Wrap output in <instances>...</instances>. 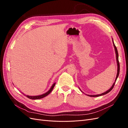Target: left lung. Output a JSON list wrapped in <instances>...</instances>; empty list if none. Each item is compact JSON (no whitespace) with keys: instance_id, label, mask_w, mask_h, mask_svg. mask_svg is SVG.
Returning a JSON list of instances; mask_svg holds the SVG:
<instances>
[{"instance_id":"8db88e82","label":"left lung","mask_w":128,"mask_h":128,"mask_svg":"<svg viewBox=\"0 0 128 128\" xmlns=\"http://www.w3.org/2000/svg\"><path fill=\"white\" fill-rule=\"evenodd\" d=\"M112 41H113V45H114V49H115V54H116V62H117V66H118V70H117V75H116V78H115V80L114 81V83L113 84V85H112V86H111V88L109 89V90H108L107 91H106L104 93H102V94H96V95H88V96H92V97H96V96H103V95H104L106 94H108V92H110L112 89H113L114 85H115V83L116 82V80L118 77L119 75V73H120V64H119V61H118V50H117V48L116 47L115 45V44L114 42V41L113 40V38H112ZM81 91V90H80Z\"/></svg>"}]
</instances>
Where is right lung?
I'll list each match as a JSON object with an SVG mask.
<instances>
[{"label": "right lung", "mask_w": 128, "mask_h": 128, "mask_svg": "<svg viewBox=\"0 0 128 128\" xmlns=\"http://www.w3.org/2000/svg\"><path fill=\"white\" fill-rule=\"evenodd\" d=\"M55 85H56V83H53V85H52V86H51V88H50V90H49L48 91H47V92H45V94H41V95H39V96H32L26 95L25 94H24V93H22V94H24V96H26L27 98H29V99H34V100H36V99H42V98L45 97L46 96H47L48 95V94H50V93L51 92V91H52V90H53V89Z\"/></svg>", "instance_id": "add662e5"}]
</instances>
